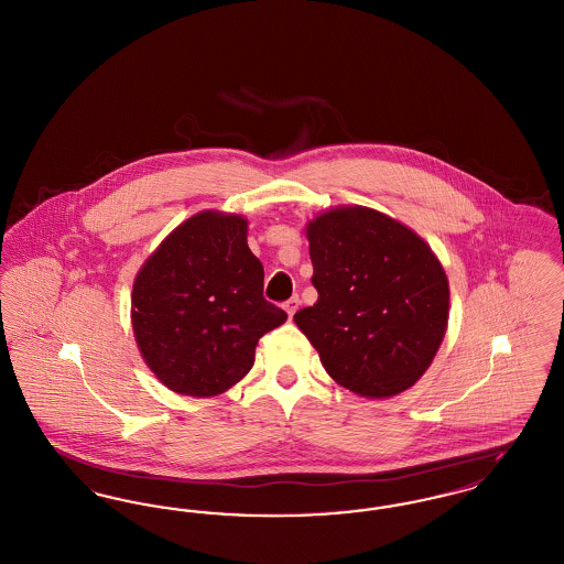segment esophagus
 <instances>
[{
    "mask_svg": "<svg viewBox=\"0 0 564 564\" xmlns=\"http://www.w3.org/2000/svg\"><path fill=\"white\" fill-rule=\"evenodd\" d=\"M297 304H300V300H297V295H294V297H290L285 304H283V308H285V313L290 315V319L294 317L295 311H297Z\"/></svg>",
    "mask_w": 564,
    "mask_h": 564,
    "instance_id": "esophagus-1",
    "label": "esophagus"
}]
</instances>
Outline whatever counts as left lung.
I'll return each mask as SVG.
<instances>
[{
	"label": "left lung",
	"mask_w": 564,
	"mask_h": 564,
	"mask_svg": "<svg viewBox=\"0 0 564 564\" xmlns=\"http://www.w3.org/2000/svg\"><path fill=\"white\" fill-rule=\"evenodd\" d=\"M304 232L319 300L295 325L340 387L368 400L400 395L427 372L448 327L442 262L412 228L361 205L325 209Z\"/></svg>",
	"instance_id": "1"
}]
</instances>
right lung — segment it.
Listing matches in <instances>:
<instances>
[{"label": "right lung", "instance_id": "right-lung-1", "mask_svg": "<svg viewBox=\"0 0 564 564\" xmlns=\"http://www.w3.org/2000/svg\"><path fill=\"white\" fill-rule=\"evenodd\" d=\"M249 221L207 209L182 221L137 272L134 343L145 366L180 395L214 398L253 366L258 340L288 315L264 300V267Z\"/></svg>", "mask_w": 564, "mask_h": 564}]
</instances>
